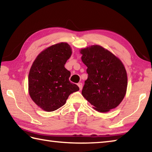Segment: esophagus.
I'll use <instances>...</instances> for the list:
<instances>
[{
    "label": "esophagus",
    "mask_w": 152,
    "mask_h": 152,
    "mask_svg": "<svg viewBox=\"0 0 152 152\" xmlns=\"http://www.w3.org/2000/svg\"><path fill=\"white\" fill-rule=\"evenodd\" d=\"M78 86L79 87L80 90H82V84L81 83V82H79V83H78Z\"/></svg>",
    "instance_id": "esophagus-1"
}]
</instances>
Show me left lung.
Returning a JSON list of instances; mask_svg holds the SVG:
<instances>
[{"label":"left lung","instance_id":"8db88e82","mask_svg":"<svg viewBox=\"0 0 152 152\" xmlns=\"http://www.w3.org/2000/svg\"><path fill=\"white\" fill-rule=\"evenodd\" d=\"M80 52L88 73L82 96L100 113L116 108L127 92V75L122 61L99 45L81 49Z\"/></svg>","mask_w":152,"mask_h":152}]
</instances>
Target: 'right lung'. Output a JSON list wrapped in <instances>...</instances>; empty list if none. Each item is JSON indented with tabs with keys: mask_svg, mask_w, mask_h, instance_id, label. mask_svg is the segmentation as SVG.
Instances as JSON below:
<instances>
[{
	"mask_svg": "<svg viewBox=\"0 0 152 152\" xmlns=\"http://www.w3.org/2000/svg\"><path fill=\"white\" fill-rule=\"evenodd\" d=\"M72 53L68 43H56L43 50L31 67L29 94L45 111L58 109L65 104L69 95L79 91L78 86L69 80L70 72L64 67Z\"/></svg>",
	"mask_w": 152,
	"mask_h": 152,
	"instance_id": "1",
	"label": "right lung"
}]
</instances>
